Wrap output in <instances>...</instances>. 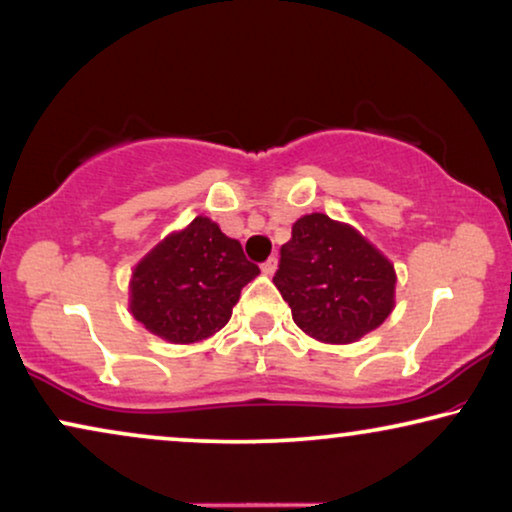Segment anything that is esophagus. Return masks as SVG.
Masks as SVG:
<instances>
[{
  "label": "esophagus",
  "instance_id": "1",
  "mask_svg": "<svg viewBox=\"0 0 512 512\" xmlns=\"http://www.w3.org/2000/svg\"><path fill=\"white\" fill-rule=\"evenodd\" d=\"M275 270H277V256H270L268 261L263 263V272H265V275H272Z\"/></svg>",
  "mask_w": 512,
  "mask_h": 512
}]
</instances>
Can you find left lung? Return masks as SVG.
Masks as SVG:
<instances>
[{"label": "left lung", "instance_id": "obj_1", "mask_svg": "<svg viewBox=\"0 0 512 512\" xmlns=\"http://www.w3.org/2000/svg\"><path fill=\"white\" fill-rule=\"evenodd\" d=\"M272 282L298 328L333 345L363 338L394 310V265L352 226L326 214L293 223Z\"/></svg>", "mask_w": 512, "mask_h": 512}]
</instances>
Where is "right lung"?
<instances>
[{"mask_svg": "<svg viewBox=\"0 0 512 512\" xmlns=\"http://www.w3.org/2000/svg\"><path fill=\"white\" fill-rule=\"evenodd\" d=\"M258 272L240 242L198 216L132 272V317L177 345L205 340L228 324L240 291Z\"/></svg>", "mask_w": 512, "mask_h": 512, "instance_id": "obj_1", "label": "right lung"}]
</instances>
